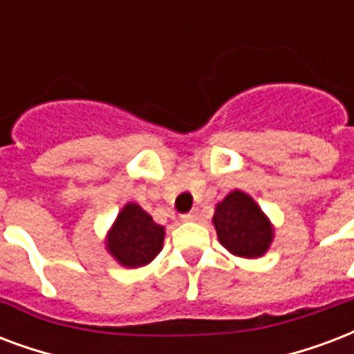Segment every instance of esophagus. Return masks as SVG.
<instances>
[{
	"instance_id": "34e87169",
	"label": "esophagus",
	"mask_w": 354,
	"mask_h": 354,
	"mask_svg": "<svg viewBox=\"0 0 354 354\" xmlns=\"http://www.w3.org/2000/svg\"><path fill=\"white\" fill-rule=\"evenodd\" d=\"M183 220H185V222H196V220H199V211H190V212H187V214H183Z\"/></svg>"
}]
</instances>
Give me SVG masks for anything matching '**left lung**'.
<instances>
[{
    "mask_svg": "<svg viewBox=\"0 0 354 354\" xmlns=\"http://www.w3.org/2000/svg\"><path fill=\"white\" fill-rule=\"evenodd\" d=\"M214 227L224 248L241 257H259L272 241V225L248 194L235 190L218 203Z\"/></svg>",
    "mask_w": 354,
    "mask_h": 354,
    "instance_id": "8db88e82",
    "label": "left lung"
}]
</instances>
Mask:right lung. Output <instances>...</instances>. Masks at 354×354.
I'll use <instances>...</instances> for the list:
<instances>
[{
  "mask_svg": "<svg viewBox=\"0 0 354 354\" xmlns=\"http://www.w3.org/2000/svg\"><path fill=\"white\" fill-rule=\"evenodd\" d=\"M164 227L136 203L119 212L108 237V250L124 267H142L153 261L162 250Z\"/></svg>",
  "mask_w": 354,
  "mask_h": 354,
  "instance_id": "add662e5",
  "label": "right lung"
}]
</instances>
